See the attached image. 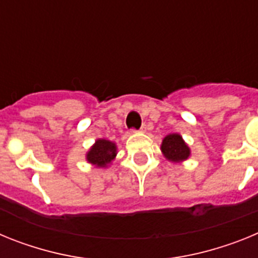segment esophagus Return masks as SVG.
Returning a JSON list of instances; mask_svg holds the SVG:
<instances>
[{
	"instance_id": "esophagus-1",
	"label": "esophagus",
	"mask_w": 258,
	"mask_h": 258,
	"mask_svg": "<svg viewBox=\"0 0 258 258\" xmlns=\"http://www.w3.org/2000/svg\"><path fill=\"white\" fill-rule=\"evenodd\" d=\"M146 131H147V126H146V125H142V127H141V131H140V132H142V133H145Z\"/></svg>"
}]
</instances>
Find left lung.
I'll return each mask as SVG.
<instances>
[{"label":"left lung","mask_w":258,"mask_h":258,"mask_svg":"<svg viewBox=\"0 0 258 258\" xmlns=\"http://www.w3.org/2000/svg\"><path fill=\"white\" fill-rule=\"evenodd\" d=\"M160 150L164 157L170 163H183L191 156V150L181 134L170 133L164 137Z\"/></svg>","instance_id":"8db88e82"}]
</instances>
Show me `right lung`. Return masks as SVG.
<instances>
[{"instance_id": "1", "label": "right lung", "mask_w": 258, "mask_h": 258, "mask_svg": "<svg viewBox=\"0 0 258 258\" xmlns=\"http://www.w3.org/2000/svg\"><path fill=\"white\" fill-rule=\"evenodd\" d=\"M117 155V146L115 142L104 138H98L94 145L86 152V161L95 168H108Z\"/></svg>"}]
</instances>
